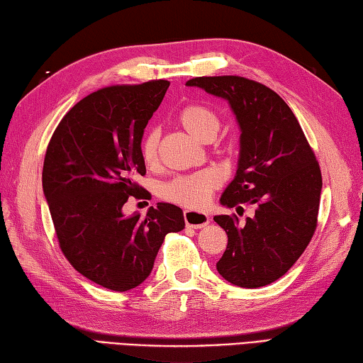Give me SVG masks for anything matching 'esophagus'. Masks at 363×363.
<instances>
[{
  "mask_svg": "<svg viewBox=\"0 0 363 363\" xmlns=\"http://www.w3.org/2000/svg\"><path fill=\"white\" fill-rule=\"evenodd\" d=\"M183 218H184V223H186V225L192 227V228H202L210 223L208 214L201 213V211H194V210H184Z\"/></svg>",
  "mask_w": 363,
  "mask_h": 363,
  "instance_id": "esophagus-1",
  "label": "esophagus"
}]
</instances>
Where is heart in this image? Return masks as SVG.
Here are the masks:
<instances>
[{"label":"heart","mask_w":363,"mask_h":363,"mask_svg":"<svg viewBox=\"0 0 363 363\" xmlns=\"http://www.w3.org/2000/svg\"><path fill=\"white\" fill-rule=\"evenodd\" d=\"M180 127L201 143H210L219 131V117L208 106L201 103H192L184 106L179 117ZM160 131H147L140 140V158L147 166H155L158 161ZM219 177L213 171H203L194 175L177 177V179L162 183L160 186V196L164 201L179 203L188 208H202L208 203L213 191L219 186Z\"/></svg>","instance_id":"obj_1"}]
</instances>
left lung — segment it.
<instances>
[{
  "instance_id": "1",
  "label": "left lung",
  "mask_w": 363,
  "mask_h": 363,
  "mask_svg": "<svg viewBox=\"0 0 363 363\" xmlns=\"http://www.w3.org/2000/svg\"><path fill=\"white\" fill-rule=\"evenodd\" d=\"M186 86L230 105L241 130L240 158L220 203L255 208L244 223L235 214L214 216L228 238L216 269L242 288L269 285L291 268L315 233L320 164L293 111L272 89L233 75L192 78Z\"/></svg>"
}]
</instances>
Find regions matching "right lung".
<instances>
[{
  "label": "right lung",
  "mask_w": 363,
  "mask_h": 363,
  "mask_svg": "<svg viewBox=\"0 0 363 363\" xmlns=\"http://www.w3.org/2000/svg\"><path fill=\"white\" fill-rule=\"evenodd\" d=\"M166 79L111 86L79 100L59 122L47 147L42 186L62 254L79 274L113 291H128L152 272L164 236L184 228L172 203L145 218L125 216L133 196L149 192L140 158L144 128L161 105Z\"/></svg>",
  "instance_id": "add662e5"
}]
</instances>
